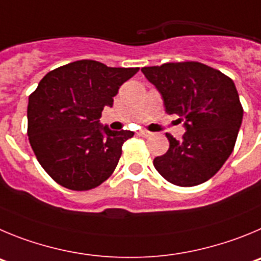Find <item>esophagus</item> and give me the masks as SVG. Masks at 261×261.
Masks as SVG:
<instances>
[{
	"label": "esophagus",
	"instance_id": "obj_1",
	"mask_svg": "<svg viewBox=\"0 0 261 261\" xmlns=\"http://www.w3.org/2000/svg\"><path fill=\"white\" fill-rule=\"evenodd\" d=\"M139 135L144 136V138H149V136H152V133H149V131H147V130H140Z\"/></svg>",
	"mask_w": 261,
	"mask_h": 261
}]
</instances>
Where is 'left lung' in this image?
I'll return each instance as SVG.
<instances>
[{
	"label": "left lung",
	"instance_id": "obj_1",
	"mask_svg": "<svg viewBox=\"0 0 261 261\" xmlns=\"http://www.w3.org/2000/svg\"><path fill=\"white\" fill-rule=\"evenodd\" d=\"M161 93L168 114H177L186 133L177 140L166 134L169 149L153 160L168 182L182 187L204 183L217 173L236 145L243 118L236 84L204 63L169 62L143 67Z\"/></svg>",
	"mask_w": 261,
	"mask_h": 261
}]
</instances>
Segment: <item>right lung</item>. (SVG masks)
Returning <instances> with one entry per match:
<instances>
[{
	"label": "right lung",
	"mask_w": 261,
	"mask_h": 261,
	"mask_svg": "<svg viewBox=\"0 0 261 261\" xmlns=\"http://www.w3.org/2000/svg\"><path fill=\"white\" fill-rule=\"evenodd\" d=\"M139 67L97 61L67 63L44 76L28 97V139L37 161L58 185L87 191L112 175L133 131L100 125L105 107Z\"/></svg>",
	"instance_id": "add662e5"
}]
</instances>
